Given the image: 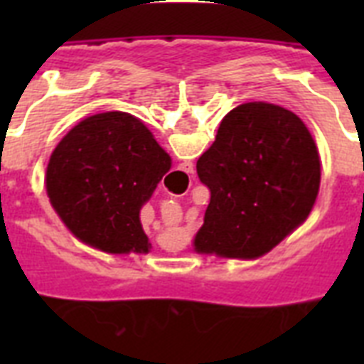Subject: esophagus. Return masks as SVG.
<instances>
[{
	"label": "esophagus",
	"instance_id": "obj_1",
	"mask_svg": "<svg viewBox=\"0 0 364 364\" xmlns=\"http://www.w3.org/2000/svg\"><path fill=\"white\" fill-rule=\"evenodd\" d=\"M177 173L181 177H188V173H193V162H183L181 168H177Z\"/></svg>",
	"mask_w": 364,
	"mask_h": 364
}]
</instances>
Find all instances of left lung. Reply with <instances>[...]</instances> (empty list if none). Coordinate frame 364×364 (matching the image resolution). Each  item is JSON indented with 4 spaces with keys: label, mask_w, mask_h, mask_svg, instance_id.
<instances>
[{
    "label": "left lung",
    "mask_w": 364,
    "mask_h": 364,
    "mask_svg": "<svg viewBox=\"0 0 364 364\" xmlns=\"http://www.w3.org/2000/svg\"><path fill=\"white\" fill-rule=\"evenodd\" d=\"M196 171L211 198L193 249L255 260L308 219L319 193L321 159L293 111L247 102L225 115Z\"/></svg>",
    "instance_id": "obj_1"
}]
</instances>
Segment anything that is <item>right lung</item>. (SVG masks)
Instances as JSON below:
<instances>
[{"label":"right lung","mask_w":364,"mask_h":364,"mask_svg":"<svg viewBox=\"0 0 364 364\" xmlns=\"http://www.w3.org/2000/svg\"><path fill=\"white\" fill-rule=\"evenodd\" d=\"M171 168L153 132L124 111L77 122L50 154L48 202L77 240L111 255L149 253L141 208Z\"/></svg>","instance_id":"add662e5"}]
</instances>
